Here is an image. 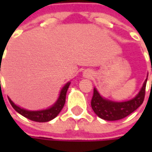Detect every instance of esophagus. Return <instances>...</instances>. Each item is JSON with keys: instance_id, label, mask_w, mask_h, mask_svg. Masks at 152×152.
I'll list each match as a JSON object with an SVG mask.
<instances>
[{"instance_id": "esophagus-1", "label": "esophagus", "mask_w": 152, "mask_h": 152, "mask_svg": "<svg viewBox=\"0 0 152 152\" xmlns=\"http://www.w3.org/2000/svg\"><path fill=\"white\" fill-rule=\"evenodd\" d=\"M85 77H87V78H89V77H91V73H90V72H85Z\"/></svg>"}]
</instances>
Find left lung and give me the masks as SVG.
<instances>
[{
	"mask_svg": "<svg viewBox=\"0 0 152 152\" xmlns=\"http://www.w3.org/2000/svg\"><path fill=\"white\" fill-rule=\"evenodd\" d=\"M146 81L147 79L145 80L143 86L137 96L127 102H117L107 100L99 94L96 88H94V93L91 99V107L99 118L104 120L116 121L124 118L134 112L143 103L145 95Z\"/></svg>",
	"mask_w": 152,
	"mask_h": 152,
	"instance_id": "left-lung-1",
	"label": "left lung"
}]
</instances>
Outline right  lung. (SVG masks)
Listing matches in <instances>:
<instances>
[{
  "label": "right lung",
  "instance_id": "add662e5",
  "mask_svg": "<svg viewBox=\"0 0 152 152\" xmlns=\"http://www.w3.org/2000/svg\"><path fill=\"white\" fill-rule=\"evenodd\" d=\"M69 85H70V82H68L64 85V87L61 89V92H60V96H59L55 104L52 107H50L48 109H45V110L28 111V110L21 108L18 106L15 105L10 98H8V100L11 103V105H12V107L15 109V111L21 114L22 116L25 117L28 119L32 120V121H34V122L45 123V122H48V121H50L53 118H55L59 114V113L61 112V109L63 108L65 102H66V94H67V89H68Z\"/></svg>",
  "mask_w": 152,
  "mask_h": 152
}]
</instances>
